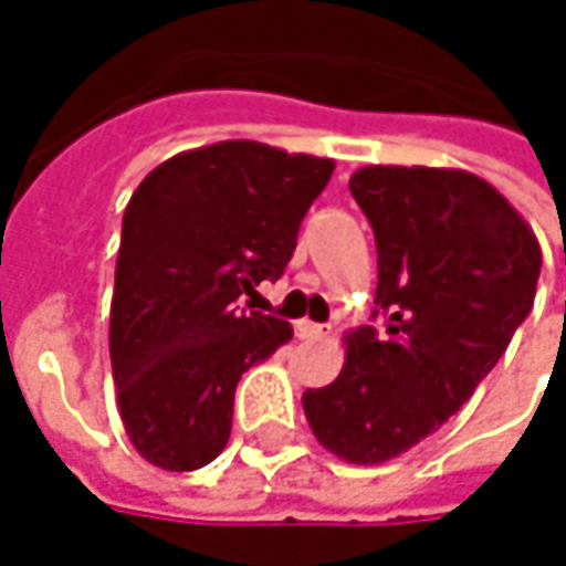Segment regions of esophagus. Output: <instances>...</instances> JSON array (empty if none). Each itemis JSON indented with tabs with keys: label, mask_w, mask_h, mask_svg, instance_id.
I'll list each match as a JSON object with an SVG mask.
<instances>
[{
	"label": "esophagus",
	"mask_w": 566,
	"mask_h": 566,
	"mask_svg": "<svg viewBox=\"0 0 566 566\" xmlns=\"http://www.w3.org/2000/svg\"><path fill=\"white\" fill-rule=\"evenodd\" d=\"M331 334V327L324 324H314V321H297V337L301 340H324Z\"/></svg>",
	"instance_id": "1"
}]
</instances>
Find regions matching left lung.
<instances>
[{
  "instance_id": "1",
  "label": "left lung",
  "mask_w": 566,
  "mask_h": 566,
  "mask_svg": "<svg viewBox=\"0 0 566 566\" xmlns=\"http://www.w3.org/2000/svg\"><path fill=\"white\" fill-rule=\"evenodd\" d=\"M350 192L374 226L387 331H347L340 377L301 406L331 455L380 465L459 412L499 364L534 304L541 245L469 170L364 167Z\"/></svg>"
}]
</instances>
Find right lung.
I'll return each instance as SVG.
<instances>
[{
  "label": "right lung",
  "instance_id": "obj_1",
  "mask_svg": "<svg viewBox=\"0 0 566 566\" xmlns=\"http://www.w3.org/2000/svg\"><path fill=\"white\" fill-rule=\"evenodd\" d=\"M331 172V157L222 140L134 189L107 337L124 429L150 465L196 472L226 449L239 377L291 340L239 297L282 275Z\"/></svg>",
  "mask_w": 566,
  "mask_h": 566
}]
</instances>
